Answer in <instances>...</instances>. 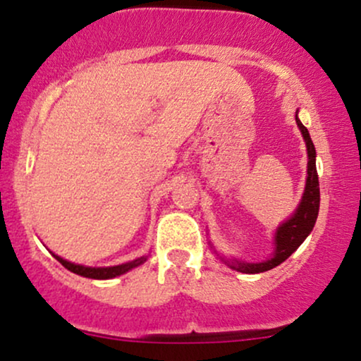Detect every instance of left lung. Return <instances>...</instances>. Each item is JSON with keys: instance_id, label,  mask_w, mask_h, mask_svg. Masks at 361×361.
Masks as SVG:
<instances>
[{"instance_id": "obj_1", "label": "left lung", "mask_w": 361, "mask_h": 361, "mask_svg": "<svg viewBox=\"0 0 361 361\" xmlns=\"http://www.w3.org/2000/svg\"><path fill=\"white\" fill-rule=\"evenodd\" d=\"M297 126H299L302 135L305 139V146H307V183H305V192L302 197V202L295 214L283 222L279 227L275 235V256L271 259L263 261V263H229L233 270L243 271V273H263L271 270V268L279 267L285 259L292 255L305 238L312 231L314 224H316L317 214H319V202H321V195H319V176L316 169V147H314L312 139H310L309 130L302 126V122L297 118Z\"/></svg>"}]
</instances>
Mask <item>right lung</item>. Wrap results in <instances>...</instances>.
Returning a JSON list of instances; mask_svg holds the SVG:
<instances>
[{
    "label": "right lung",
    "instance_id": "right-lung-1",
    "mask_svg": "<svg viewBox=\"0 0 361 361\" xmlns=\"http://www.w3.org/2000/svg\"><path fill=\"white\" fill-rule=\"evenodd\" d=\"M54 258H56L59 263L62 264L64 268H68L69 271L76 273V275H81V276H86V279H94V280H106V279H115V276L122 275V273H126L128 270H132V268L139 267V264H142L146 258H137L134 261H130V263H123V264H118V267H110V268H88V267H81V264H74V263H69V261L59 258L57 255H54Z\"/></svg>",
    "mask_w": 361,
    "mask_h": 361
}]
</instances>
